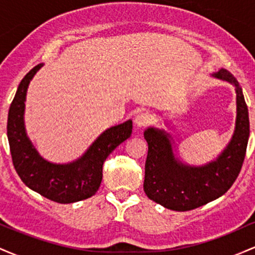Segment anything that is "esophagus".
<instances>
[{
  "label": "esophagus",
  "instance_id": "esophagus-1",
  "mask_svg": "<svg viewBox=\"0 0 255 255\" xmlns=\"http://www.w3.org/2000/svg\"><path fill=\"white\" fill-rule=\"evenodd\" d=\"M151 115L147 113H140L137 114L135 116V120H134V122H135V125L137 127H146L147 125L151 124Z\"/></svg>",
  "mask_w": 255,
  "mask_h": 255
}]
</instances>
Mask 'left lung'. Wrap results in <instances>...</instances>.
<instances>
[{
    "label": "left lung",
    "mask_w": 255,
    "mask_h": 255,
    "mask_svg": "<svg viewBox=\"0 0 255 255\" xmlns=\"http://www.w3.org/2000/svg\"><path fill=\"white\" fill-rule=\"evenodd\" d=\"M212 77L235 86L238 113L233 137L217 159L201 166L183 164L175 158L170 134L153 127L144 131L148 145L144 191L148 199L174 211H189L222 197L235 182L245 160L250 118L242 89L227 69Z\"/></svg>",
    "instance_id": "obj_1"
}]
</instances>
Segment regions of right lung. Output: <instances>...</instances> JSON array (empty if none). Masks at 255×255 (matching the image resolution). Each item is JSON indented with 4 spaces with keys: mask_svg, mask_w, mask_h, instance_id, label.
I'll return each instance as SVG.
<instances>
[{
    "mask_svg": "<svg viewBox=\"0 0 255 255\" xmlns=\"http://www.w3.org/2000/svg\"><path fill=\"white\" fill-rule=\"evenodd\" d=\"M43 67L37 64L25 75L11 102L7 122L13 165L21 181L32 191L60 204H71L96 194L103 177V164L108 156L130 136V120L114 126L95 140L87 151L68 164H55L38 153L26 135L24 113L27 87L34 74Z\"/></svg>",
    "mask_w": 255,
    "mask_h": 255,
    "instance_id": "add662e5",
    "label": "right lung"
}]
</instances>
